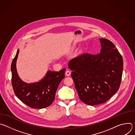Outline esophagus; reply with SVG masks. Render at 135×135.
<instances>
[{"instance_id": "1", "label": "esophagus", "mask_w": 135, "mask_h": 135, "mask_svg": "<svg viewBox=\"0 0 135 135\" xmlns=\"http://www.w3.org/2000/svg\"><path fill=\"white\" fill-rule=\"evenodd\" d=\"M70 74H71V72H70V71H69V70H66V72H65V75H66V76H69L70 75Z\"/></svg>"}]
</instances>
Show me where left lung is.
Returning <instances> with one entry per match:
<instances>
[{
  "instance_id": "obj_1",
  "label": "left lung",
  "mask_w": 135,
  "mask_h": 135,
  "mask_svg": "<svg viewBox=\"0 0 135 135\" xmlns=\"http://www.w3.org/2000/svg\"><path fill=\"white\" fill-rule=\"evenodd\" d=\"M100 53H83L72 59L68 67L79 98L94 106L107 102L120 88L123 71L122 55L114 44L99 38Z\"/></svg>"
}]
</instances>
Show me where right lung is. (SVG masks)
Returning <instances> with one entry per match:
<instances>
[{
  "mask_svg": "<svg viewBox=\"0 0 135 135\" xmlns=\"http://www.w3.org/2000/svg\"><path fill=\"white\" fill-rule=\"evenodd\" d=\"M19 50L11 65L12 84L16 97L32 108L41 109L50 106L55 98L56 91L60 82L65 78L66 68L59 71L48 70L39 82L27 83L18 75L16 64Z\"/></svg>",
  "mask_w": 135,
  "mask_h": 135,
  "instance_id": "right-lung-1",
  "label": "right lung"
}]
</instances>
